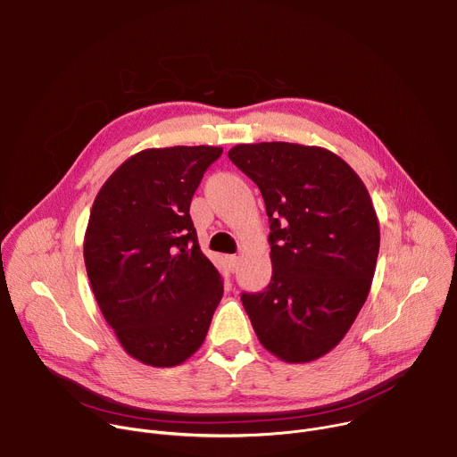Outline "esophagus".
Listing matches in <instances>:
<instances>
[{"instance_id":"obj_1","label":"esophagus","mask_w":457,"mask_h":457,"mask_svg":"<svg viewBox=\"0 0 457 457\" xmlns=\"http://www.w3.org/2000/svg\"><path fill=\"white\" fill-rule=\"evenodd\" d=\"M226 260H228V268H229L231 271H235L237 266H238V256H237V254H229Z\"/></svg>"}]
</instances>
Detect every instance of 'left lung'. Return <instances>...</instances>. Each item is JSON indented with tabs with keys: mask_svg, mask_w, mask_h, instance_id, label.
Wrapping results in <instances>:
<instances>
[{
	"mask_svg": "<svg viewBox=\"0 0 457 457\" xmlns=\"http://www.w3.org/2000/svg\"><path fill=\"white\" fill-rule=\"evenodd\" d=\"M228 157L262 193L271 229V282L242 293V305L270 353L312 361L342 342L367 300L379 251L370 195L318 146L238 145Z\"/></svg>",
	"mask_w": 457,
	"mask_h": 457,
	"instance_id": "obj_1",
	"label": "left lung"
}]
</instances>
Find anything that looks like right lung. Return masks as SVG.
I'll use <instances>...</instances> for the list:
<instances>
[{
  "label": "right lung",
  "mask_w": 457,
  "mask_h": 457,
  "mask_svg": "<svg viewBox=\"0 0 457 457\" xmlns=\"http://www.w3.org/2000/svg\"><path fill=\"white\" fill-rule=\"evenodd\" d=\"M215 146L150 148L103 184L85 235V266L99 309L122 349L152 367L197 351L222 298L201 251L189 204Z\"/></svg>",
  "instance_id": "1"
}]
</instances>
